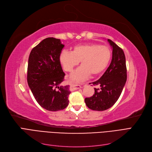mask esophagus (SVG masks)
Masks as SVG:
<instances>
[{"label":"esophagus","mask_w":152,"mask_h":152,"mask_svg":"<svg viewBox=\"0 0 152 152\" xmlns=\"http://www.w3.org/2000/svg\"><path fill=\"white\" fill-rule=\"evenodd\" d=\"M73 87L74 89H78L81 88L82 87L80 85H73Z\"/></svg>","instance_id":"esophagus-1"}]
</instances>
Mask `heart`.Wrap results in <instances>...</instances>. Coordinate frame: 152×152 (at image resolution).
<instances>
[{"label":"heart","instance_id":"b5f03b06","mask_svg":"<svg viewBox=\"0 0 152 152\" xmlns=\"http://www.w3.org/2000/svg\"><path fill=\"white\" fill-rule=\"evenodd\" d=\"M112 53L108 48L95 44L77 45L72 52L63 50L59 56L63 70L70 72L80 61L81 66L73 72L72 79L79 82L91 75L96 77L102 73L110 61Z\"/></svg>","mask_w":152,"mask_h":152}]
</instances>
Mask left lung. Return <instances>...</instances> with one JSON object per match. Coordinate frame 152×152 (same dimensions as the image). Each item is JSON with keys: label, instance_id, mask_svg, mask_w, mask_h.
<instances>
[{"label": "left lung", "instance_id": "obj_1", "mask_svg": "<svg viewBox=\"0 0 152 152\" xmlns=\"http://www.w3.org/2000/svg\"><path fill=\"white\" fill-rule=\"evenodd\" d=\"M112 48L111 63L99 79L92 82L100 89L94 88V94L85 98V103L89 108L96 111H104L111 108L120 97L127 80L126 57L123 50L108 39ZM91 84V83H90Z\"/></svg>", "mask_w": 152, "mask_h": 152}]
</instances>
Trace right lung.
Instances as JSON below:
<instances>
[{"label":"right lung","instance_id":"obj_1","mask_svg":"<svg viewBox=\"0 0 152 152\" xmlns=\"http://www.w3.org/2000/svg\"><path fill=\"white\" fill-rule=\"evenodd\" d=\"M64 46L60 39L46 38L32 49L28 58V86L37 102L49 111L65 109L69 103V86H61L65 74L59 59Z\"/></svg>","mask_w":152,"mask_h":152}]
</instances>
